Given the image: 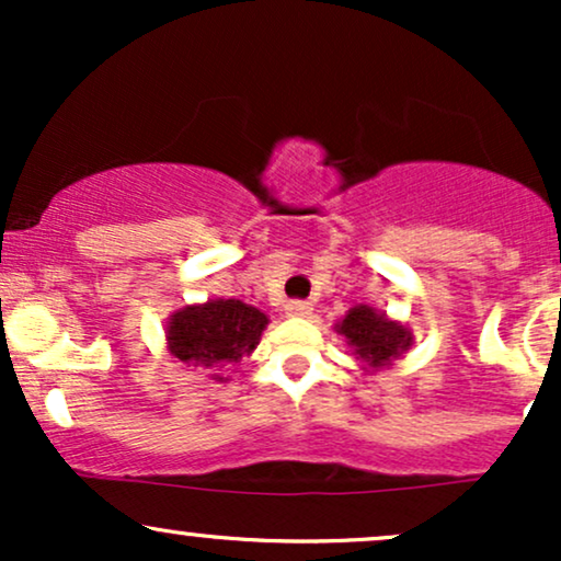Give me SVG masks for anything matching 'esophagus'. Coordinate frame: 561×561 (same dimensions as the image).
I'll list each match as a JSON object with an SVG mask.
<instances>
[{
  "label": "esophagus",
  "mask_w": 561,
  "mask_h": 561,
  "mask_svg": "<svg viewBox=\"0 0 561 561\" xmlns=\"http://www.w3.org/2000/svg\"><path fill=\"white\" fill-rule=\"evenodd\" d=\"M313 306L308 300H289L287 302V313L289 317H311Z\"/></svg>",
  "instance_id": "34e87169"
}]
</instances>
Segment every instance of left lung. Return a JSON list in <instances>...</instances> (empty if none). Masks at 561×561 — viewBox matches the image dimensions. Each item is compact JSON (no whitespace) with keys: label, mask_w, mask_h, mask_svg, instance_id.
Here are the masks:
<instances>
[{"label":"left lung","mask_w":561,"mask_h":561,"mask_svg":"<svg viewBox=\"0 0 561 561\" xmlns=\"http://www.w3.org/2000/svg\"><path fill=\"white\" fill-rule=\"evenodd\" d=\"M337 332L353 347L356 358L369 366H385L392 358L401 356V351L411 345V332L403 330L396 321H388L382 313L371 311L369 306H356L347 311V317L337 324Z\"/></svg>","instance_id":"1"}]
</instances>
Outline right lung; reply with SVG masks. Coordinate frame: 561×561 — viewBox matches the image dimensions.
Masks as SVG:
<instances>
[{
    "label": "right lung",
    "instance_id": "1",
    "mask_svg": "<svg viewBox=\"0 0 561 561\" xmlns=\"http://www.w3.org/2000/svg\"><path fill=\"white\" fill-rule=\"evenodd\" d=\"M266 324V313L240 300L186 306L169 321V351L179 362L221 371L255 351Z\"/></svg>",
    "mask_w": 561,
    "mask_h": 561
}]
</instances>
